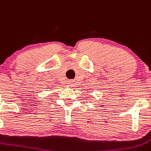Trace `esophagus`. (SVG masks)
Returning <instances> with one entry per match:
<instances>
[{
    "label": "esophagus",
    "instance_id": "34e87169",
    "mask_svg": "<svg viewBox=\"0 0 151 151\" xmlns=\"http://www.w3.org/2000/svg\"><path fill=\"white\" fill-rule=\"evenodd\" d=\"M73 81L72 80H69L68 82V86H73Z\"/></svg>",
    "mask_w": 151,
    "mask_h": 151
}]
</instances>
